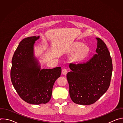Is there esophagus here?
Segmentation results:
<instances>
[{"label": "esophagus", "mask_w": 123, "mask_h": 123, "mask_svg": "<svg viewBox=\"0 0 123 123\" xmlns=\"http://www.w3.org/2000/svg\"><path fill=\"white\" fill-rule=\"evenodd\" d=\"M68 73V71L66 68H64L62 69V74L64 75H66Z\"/></svg>", "instance_id": "34e87169"}]
</instances>
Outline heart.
I'll list each match as a JSON object with an SVG mask.
<instances>
[{
    "instance_id": "1",
    "label": "heart",
    "mask_w": 123,
    "mask_h": 123,
    "mask_svg": "<svg viewBox=\"0 0 123 123\" xmlns=\"http://www.w3.org/2000/svg\"><path fill=\"white\" fill-rule=\"evenodd\" d=\"M71 53H74L73 59L74 60L79 62L84 60L89 54V49L87 46H82L79 43H74L69 49Z\"/></svg>"
}]
</instances>
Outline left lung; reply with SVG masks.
Instances as JSON below:
<instances>
[{"label": "left lung", "mask_w": 123, "mask_h": 123, "mask_svg": "<svg viewBox=\"0 0 123 123\" xmlns=\"http://www.w3.org/2000/svg\"><path fill=\"white\" fill-rule=\"evenodd\" d=\"M95 54L83 63H71L67 74L69 96L77 104L89 105L96 102L110 85L112 63L106 44L99 38Z\"/></svg>", "instance_id": "1"}]
</instances>
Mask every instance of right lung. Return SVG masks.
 <instances>
[{
    "mask_svg": "<svg viewBox=\"0 0 123 123\" xmlns=\"http://www.w3.org/2000/svg\"><path fill=\"white\" fill-rule=\"evenodd\" d=\"M39 36L23 39L12 60L11 79L20 98L26 102L39 105L50 99L52 87L60 76L61 68L42 69L33 53L34 44Z\"/></svg>",
    "mask_w": 123,
    "mask_h": 123,
    "instance_id": "1",
    "label": "right lung"
}]
</instances>
